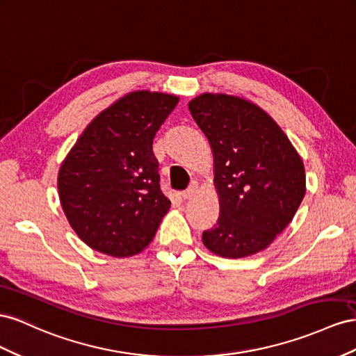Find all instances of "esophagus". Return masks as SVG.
Returning <instances> with one entry per match:
<instances>
[{
    "mask_svg": "<svg viewBox=\"0 0 356 356\" xmlns=\"http://www.w3.org/2000/svg\"><path fill=\"white\" fill-rule=\"evenodd\" d=\"M197 189H198V186L195 184L191 185V188H188L186 191L181 192V198H184V200H191L192 197L197 194Z\"/></svg>",
    "mask_w": 356,
    "mask_h": 356,
    "instance_id": "obj_1",
    "label": "esophagus"
}]
</instances>
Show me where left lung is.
<instances>
[{
	"label": "left lung",
	"mask_w": 356,
	"mask_h": 356,
	"mask_svg": "<svg viewBox=\"0 0 356 356\" xmlns=\"http://www.w3.org/2000/svg\"><path fill=\"white\" fill-rule=\"evenodd\" d=\"M189 111L213 152L218 225L204 246L223 258L267 249L285 229L306 194L302 159L267 111L227 94H201Z\"/></svg>",
	"instance_id": "8db88e82"
}]
</instances>
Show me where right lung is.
Instances as JSON below:
<instances>
[{"label": "right lung", "mask_w": 356, "mask_h": 356, "mask_svg": "<svg viewBox=\"0 0 356 356\" xmlns=\"http://www.w3.org/2000/svg\"><path fill=\"white\" fill-rule=\"evenodd\" d=\"M179 97L134 90L101 111L60 164L59 201L79 238L115 258L154 240L171 202L152 143Z\"/></svg>", "instance_id": "add662e5"}]
</instances>
